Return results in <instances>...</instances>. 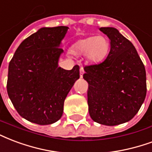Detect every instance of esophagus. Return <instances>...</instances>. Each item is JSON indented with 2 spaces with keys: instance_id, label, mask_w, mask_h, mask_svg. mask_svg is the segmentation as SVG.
I'll return each instance as SVG.
<instances>
[{
  "instance_id": "1",
  "label": "esophagus",
  "mask_w": 152,
  "mask_h": 152,
  "mask_svg": "<svg viewBox=\"0 0 152 152\" xmlns=\"http://www.w3.org/2000/svg\"><path fill=\"white\" fill-rule=\"evenodd\" d=\"M85 73V71H84V68L83 67H80V78L83 77V74Z\"/></svg>"
}]
</instances>
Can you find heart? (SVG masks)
<instances>
[{"label":"heart","instance_id":"1","mask_svg":"<svg viewBox=\"0 0 152 152\" xmlns=\"http://www.w3.org/2000/svg\"><path fill=\"white\" fill-rule=\"evenodd\" d=\"M110 42L104 36L89 37L82 39L74 45L73 53L77 56H87L91 61L97 62L107 56Z\"/></svg>","mask_w":152,"mask_h":152}]
</instances>
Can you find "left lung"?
Returning <instances> with one entry per match:
<instances>
[{
    "label": "left lung",
    "mask_w": 152,
    "mask_h": 152,
    "mask_svg": "<svg viewBox=\"0 0 152 152\" xmlns=\"http://www.w3.org/2000/svg\"><path fill=\"white\" fill-rule=\"evenodd\" d=\"M100 30L110 39V50L104 61L84 67L88 111L94 122L116 126L133 118L144 102L146 71L134 45L118 30Z\"/></svg>",
    "instance_id": "left-lung-1"
}]
</instances>
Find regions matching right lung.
<instances>
[{"label":"right lung","instance_id":"1","mask_svg":"<svg viewBox=\"0 0 152 152\" xmlns=\"http://www.w3.org/2000/svg\"><path fill=\"white\" fill-rule=\"evenodd\" d=\"M67 26L43 27L20 44L10 60L7 92L18 113L39 125L57 122L67 93L80 78V67L58 66Z\"/></svg>","mask_w":152,"mask_h":152}]
</instances>
